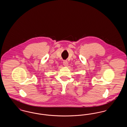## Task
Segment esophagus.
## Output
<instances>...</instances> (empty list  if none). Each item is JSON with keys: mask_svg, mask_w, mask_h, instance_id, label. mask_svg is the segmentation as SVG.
<instances>
[{"mask_svg": "<svg viewBox=\"0 0 127 127\" xmlns=\"http://www.w3.org/2000/svg\"><path fill=\"white\" fill-rule=\"evenodd\" d=\"M63 63V65H64L65 66H67L68 65V62H67V61H64Z\"/></svg>", "mask_w": 127, "mask_h": 127, "instance_id": "34e87169", "label": "esophagus"}]
</instances>
